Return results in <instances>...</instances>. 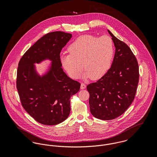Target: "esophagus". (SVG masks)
<instances>
[{"label": "esophagus", "instance_id": "1", "mask_svg": "<svg viewBox=\"0 0 157 157\" xmlns=\"http://www.w3.org/2000/svg\"><path fill=\"white\" fill-rule=\"evenodd\" d=\"M86 85H85V83H81L80 88H81L82 90H84V89H85V88H86Z\"/></svg>", "mask_w": 157, "mask_h": 157}]
</instances>
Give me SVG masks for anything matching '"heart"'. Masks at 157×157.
I'll use <instances>...</instances> for the list:
<instances>
[{"instance_id":"b5f03b06","label":"heart","mask_w":157,"mask_h":157,"mask_svg":"<svg viewBox=\"0 0 157 157\" xmlns=\"http://www.w3.org/2000/svg\"><path fill=\"white\" fill-rule=\"evenodd\" d=\"M70 54L62 53L60 62L67 74L77 78L83 67L85 78H101L111 66L114 52L112 40L108 36L98 37L83 35L75 39L68 47ZM84 65H82V64Z\"/></svg>"}]
</instances>
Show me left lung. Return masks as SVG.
I'll list each match as a JSON object with an SVG mask.
<instances>
[{"mask_svg":"<svg viewBox=\"0 0 157 157\" xmlns=\"http://www.w3.org/2000/svg\"><path fill=\"white\" fill-rule=\"evenodd\" d=\"M108 32L115 47L111 67L87 86L90 111L103 120H113L127 110L134 100L139 82L138 64L131 48Z\"/></svg>","mask_w":157,"mask_h":157,"instance_id":"obj_1","label":"left lung"}]
</instances>
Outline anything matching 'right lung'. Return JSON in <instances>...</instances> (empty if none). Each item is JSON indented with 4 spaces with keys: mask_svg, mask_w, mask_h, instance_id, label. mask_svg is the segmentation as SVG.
Segmentation results:
<instances>
[{
    "mask_svg": "<svg viewBox=\"0 0 157 157\" xmlns=\"http://www.w3.org/2000/svg\"><path fill=\"white\" fill-rule=\"evenodd\" d=\"M71 37V34L62 31L45 34L26 51L18 65L16 87L23 108L42 124L56 125L65 120L71 111V97L80 88V83L63 71L60 59L62 48ZM45 59L52 63L41 77L33 64Z\"/></svg>",
    "mask_w": 157,
    "mask_h": 157,
    "instance_id": "right-lung-1",
    "label": "right lung"
}]
</instances>
